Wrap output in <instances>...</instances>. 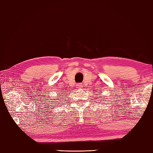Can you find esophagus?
I'll list each match as a JSON object with an SVG mask.
<instances>
[{
	"label": "esophagus",
	"mask_w": 153,
	"mask_h": 153,
	"mask_svg": "<svg viewBox=\"0 0 153 153\" xmlns=\"http://www.w3.org/2000/svg\"><path fill=\"white\" fill-rule=\"evenodd\" d=\"M76 86H77L78 88H81V87L82 86V85L80 84V83H79V84L76 85Z\"/></svg>",
	"instance_id": "esophagus-1"
}]
</instances>
